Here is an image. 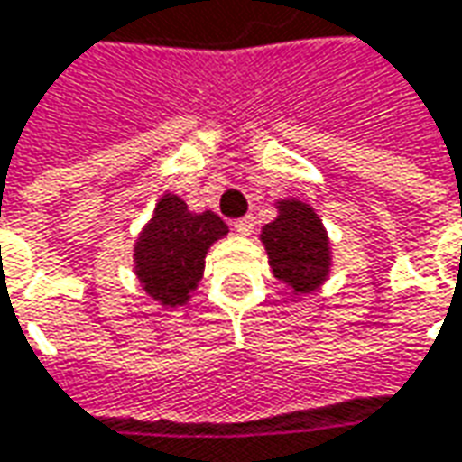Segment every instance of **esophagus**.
Listing matches in <instances>:
<instances>
[{
	"mask_svg": "<svg viewBox=\"0 0 462 462\" xmlns=\"http://www.w3.org/2000/svg\"><path fill=\"white\" fill-rule=\"evenodd\" d=\"M232 227H235V232H237V235H250V232H253V227H255V219L247 215V217L235 219V222H232Z\"/></svg>",
	"mask_w": 462,
	"mask_h": 462,
	"instance_id": "obj_1",
	"label": "esophagus"
}]
</instances>
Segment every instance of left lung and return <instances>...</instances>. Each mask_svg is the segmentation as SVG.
Returning <instances> with one entry per match:
<instances>
[{
	"mask_svg": "<svg viewBox=\"0 0 462 462\" xmlns=\"http://www.w3.org/2000/svg\"><path fill=\"white\" fill-rule=\"evenodd\" d=\"M278 217L260 230V243L268 253L273 275L291 288L293 298L319 291L331 275V240L319 212L298 199L275 202Z\"/></svg>",
	"mask_w": 462,
	"mask_h": 462,
	"instance_id": "8db88e82",
	"label": "left lung"
}]
</instances>
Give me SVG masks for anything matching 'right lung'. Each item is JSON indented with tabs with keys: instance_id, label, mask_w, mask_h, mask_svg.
Masks as SVG:
<instances>
[{
	"instance_id": "obj_1",
	"label": "right lung",
	"mask_w": 462,
	"mask_h": 462,
	"mask_svg": "<svg viewBox=\"0 0 462 462\" xmlns=\"http://www.w3.org/2000/svg\"><path fill=\"white\" fill-rule=\"evenodd\" d=\"M215 212H191L187 202L166 191L134 243V273L141 291L162 309H179L205 275L209 247L227 235Z\"/></svg>"
}]
</instances>
